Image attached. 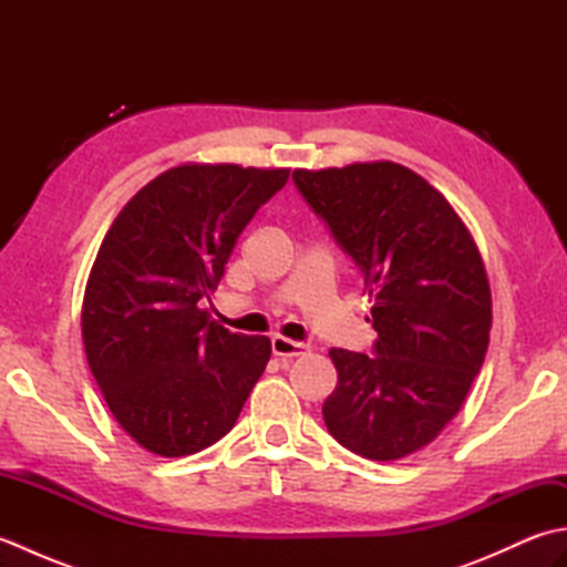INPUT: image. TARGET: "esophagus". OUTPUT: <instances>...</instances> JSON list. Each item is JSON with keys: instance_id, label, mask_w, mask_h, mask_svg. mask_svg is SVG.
Masks as SVG:
<instances>
[{"instance_id": "obj_1", "label": "esophagus", "mask_w": 567, "mask_h": 567, "mask_svg": "<svg viewBox=\"0 0 567 567\" xmlns=\"http://www.w3.org/2000/svg\"><path fill=\"white\" fill-rule=\"evenodd\" d=\"M307 351H309V346L302 341L285 339V336H275L272 339V355H277L280 360H292L297 355H305Z\"/></svg>"}]
</instances>
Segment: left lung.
<instances>
[{"mask_svg": "<svg viewBox=\"0 0 567 567\" xmlns=\"http://www.w3.org/2000/svg\"><path fill=\"white\" fill-rule=\"evenodd\" d=\"M307 204L363 272L372 355L331 348L323 421L343 449L396 461L457 414L483 368L492 295L483 258L441 192L390 161L295 171Z\"/></svg>", "mask_w": 567, "mask_h": 567, "instance_id": "1", "label": "left lung"}]
</instances>
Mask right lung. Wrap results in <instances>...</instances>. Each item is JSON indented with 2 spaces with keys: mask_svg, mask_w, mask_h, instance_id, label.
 Returning <instances> with one entry per match:
<instances>
[{
  "mask_svg": "<svg viewBox=\"0 0 567 567\" xmlns=\"http://www.w3.org/2000/svg\"><path fill=\"white\" fill-rule=\"evenodd\" d=\"M287 177V167H171L102 240L84 287V353L118 426L155 455H192L226 436L268 365V336L231 333L199 299Z\"/></svg>",
  "mask_w": 567,
  "mask_h": 567,
  "instance_id": "1",
  "label": "right lung"
}]
</instances>
